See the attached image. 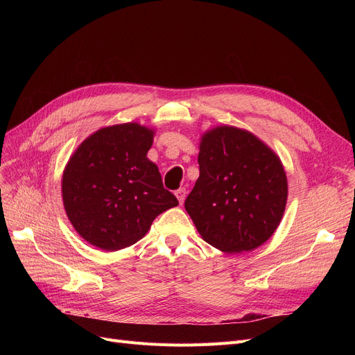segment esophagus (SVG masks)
Masks as SVG:
<instances>
[{"mask_svg": "<svg viewBox=\"0 0 355 355\" xmlns=\"http://www.w3.org/2000/svg\"><path fill=\"white\" fill-rule=\"evenodd\" d=\"M176 198H178V201H179V204H182L184 202V200H185V197H187V189L185 188H180V189H178L176 192Z\"/></svg>", "mask_w": 355, "mask_h": 355, "instance_id": "1", "label": "esophagus"}]
</instances>
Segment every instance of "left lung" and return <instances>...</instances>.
<instances>
[{
    "label": "left lung",
    "mask_w": 355,
    "mask_h": 355,
    "mask_svg": "<svg viewBox=\"0 0 355 355\" xmlns=\"http://www.w3.org/2000/svg\"><path fill=\"white\" fill-rule=\"evenodd\" d=\"M200 178L185 209L202 240L225 253L270 240L287 201L280 158L253 133L219 125L201 136Z\"/></svg>",
    "instance_id": "1"
}]
</instances>
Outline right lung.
I'll return each instance as SVG.
<instances>
[{
    "label": "right lung",
    "mask_w": 355,
    "mask_h": 355,
    "mask_svg": "<svg viewBox=\"0 0 355 355\" xmlns=\"http://www.w3.org/2000/svg\"><path fill=\"white\" fill-rule=\"evenodd\" d=\"M154 130L137 123L94 132L72 154L62 176L68 219L81 237L106 252L141 240L153 220L178 206L146 154Z\"/></svg>",
    "instance_id": "1"
}]
</instances>
